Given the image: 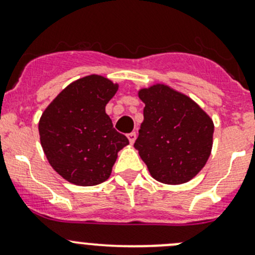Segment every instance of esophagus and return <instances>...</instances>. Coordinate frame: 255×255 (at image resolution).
<instances>
[{"label":"esophagus","instance_id":"1","mask_svg":"<svg viewBox=\"0 0 255 255\" xmlns=\"http://www.w3.org/2000/svg\"><path fill=\"white\" fill-rule=\"evenodd\" d=\"M127 137H128V139H129V143L133 144V143L135 142V138H137V133H135V132L128 133Z\"/></svg>","mask_w":255,"mask_h":255}]
</instances>
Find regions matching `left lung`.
I'll use <instances>...</instances> for the list:
<instances>
[{
    "label": "left lung",
    "mask_w": 255,
    "mask_h": 255,
    "mask_svg": "<svg viewBox=\"0 0 255 255\" xmlns=\"http://www.w3.org/2000/svg\"><path fill=\"white\" fill-rule=\"evenodd\" d=\"M138 97L145 107L134 148L149 174L166 185L194 179L211 155L212 118L191 97L165 84L142 87Z\"/></svg>",
    "instance_id": "left-lung-1"
}]
</instances>
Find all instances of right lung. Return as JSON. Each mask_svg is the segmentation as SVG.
I'll use <instances>...</instances> for the list:
<instances>
[{"instance_id":"1","label":"right lung","mask_w":255,"mask_h":255,"mask_svg":"<svg viewBox=\"0 0 255 255\" xmlns=\"http://www.w3.org/2000/svg\"><path fill=\"white\" fill-rule=\"evenodd\" d=\"M120 85L92 75L69 84L42 113L40 144L51 168L79 186L106 181L128 138L113 128L106 105Z\"/></svg>"}]
</instances>
